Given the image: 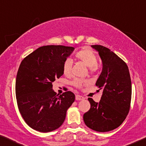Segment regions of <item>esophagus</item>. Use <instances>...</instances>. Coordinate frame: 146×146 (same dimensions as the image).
<instances>
[{"label":"esophagus","instance_id":"34e87169","mask_svg":"<svg viewBox=\"0 0 146 146\" xmlns=\"http://www.w3.org/2000/svg\"><path fill=\"white\" fill-rule=\"evenodd\" d=\"M75 99H76V100H82L84 99V98L83 96H82L77 94L75 96Z\"/></svg>","mask_w":146,"mask_h":146}]
</instances>
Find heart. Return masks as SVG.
Wrapping results in <instances>:
<instances>
[{
	"mask_svg": "<svg viewBox=\"0 0 146 146\" xmlns=\"http://www.w3.org/2000/svg\"><path fill=\"white\" fill-rule=\"evenodd\" d=\"M75 56L77 59L82 61L87 67H89L90 72H96L98 69V66L97 56L92 50L88 48H84L77 52L75 54ZM72 64L73 62L70 58H67L63 64V72L66 76H70L72 73ZM73 85L76 88H82V87L89 84V82L86 80H82L75 79L72 82Z\"/></svg>",
	"mask_w": 146,
	"mask_h": 146,
	"instance_id": "obj_1",
	"label": "heart"
}]
</instances>
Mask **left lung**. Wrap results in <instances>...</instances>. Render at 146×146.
<instances>
[{
	"instance_id": "8db88e82",
	"label": "left lung",
	"mask_w": 146,
	"mask_h": 146,
	"mask_svg": "<svg viewBox=\"0 0 146 146\" xmlns=\"http://www.w3.org/2000/svg\"><path fill=\"white\" fill-rule=\"evenodd\" d=\"M92 47L98 52L103 64L96 83L103 94L99 103L88 98L90 109L84 114L83 119L90 129L108 132L119 127L129 113L131 79L127 64L117 54L104 46L92 45Z\"/></svg>"
}]
</instances>
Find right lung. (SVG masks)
<instances>
[{
  "instance_id": "obj_1",
  "label": "right lung",
  "mask_w": 146,
  "mask_h": 146,
  "mask_svg": "<svg viewBox=\"0 0 146 146\" xmlns=\"http://www.w3.org/2000/svg\"><path fill=\"white\" fill-rule=\"evenodd\" d=\"M74 49L62 45L44 46L21 62L16 80L17 104L23 119L33 129L50 132L64 122L75 94L67 91L59 96L52 90V82L64 74L63 64Z\"/></svg>"
}]
</instances>
